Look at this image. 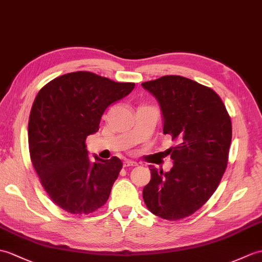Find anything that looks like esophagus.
<instances>
[{
  "instance_id": "obj_1",
  "label": "esophagus",
  "mask_w": 262,
  "mask_h": 262,
  "mask_svg": "<svg viewBox=\"0 0 262 262\" xmlns=\"http://www.w3.org/2000/svg\"><path fill=\"white\" fill-rule=\"evenodd\" d=\"M137 163L134 162V161H129V160H126L124 163H123V166L124 167H133V166H136Z\"/></svg>"
}]
</instances>
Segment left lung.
Returning a JSON list of instances; mask_svg holds the SVG:
<instances>
[{"mask_svg":"<svg viewBox=\"0 0 262 262\" xmlns=\"http://www.w3.org/2000/svg\"><path fill=\"white\" fill-rule=\"evenodd\" d=\"M160 103L163 133L179 144L168 149L171 171L149 165L143 199L151 213L169 221L198 211L219 186L227 168L232 125L215 91L181 76L143 82Z\"/></svg>","mask_w":262,"mask_h":262,"instance_id":"1","label":"left lung"}]
</instances>
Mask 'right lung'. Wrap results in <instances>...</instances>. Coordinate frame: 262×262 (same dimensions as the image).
<instances>
[{
    "label": "right lung",
    "mask_w": 262,
    "mask_h": 262,
    "mask_svg": "<svg viewBox=\"0 0 262 262\" xmlns=\"http://www.w3.org/2000/svg\"><path fill=\"white\" fill-rule=\"evenodd\" d=\"M134 87L77 71L53 79L36 95L28 127L30 156L42 186L62 210L89 214L107 202L123 163L97 155L91 162L86 138L99 129L107 107Z\"/></svg>",
    "instance_id": "obj_1"
}]
</instances>
